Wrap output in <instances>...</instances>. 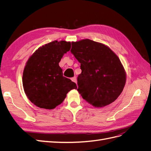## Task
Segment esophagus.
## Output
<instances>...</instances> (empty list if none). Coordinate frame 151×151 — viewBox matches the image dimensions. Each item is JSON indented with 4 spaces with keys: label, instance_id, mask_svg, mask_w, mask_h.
Masks as SVG:
<instances>
[{
    "label": "esophagus",
    "instance_id": "1",
    "mask_svg": "<svg viewBox=\"0 0 151 151\" xmlns=\"http://www.w3.org/2000/svg\"><path fill=\"white\" fill-rule=\"evenodd\" d=\"M71 80H72L73 82H74L75 83H77V79H76V77H72V78L71 79Z\"/></svg>",
    "mask_w": 151,
    "mask_h": 151
}]
</instances>
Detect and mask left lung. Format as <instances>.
<instances>
[{"instance_id": "left-lung-1", "label": "left lung", "mask_w": 151, "mask_h": 151, "mask_svg": "<svg viewBox=\"0 0 151 151\" xmlns=\"http://www.w3.org/2000/svg\"><path fill=\"white\" fill-rule=\"evenodd\" d=\"M71 53L81 63L77 91L83 98L96 108L115 101L126 83V72L116 55L89 39L72 42Z\"/></svg>"}]
</instances>
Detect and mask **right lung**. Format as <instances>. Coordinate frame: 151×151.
Returning <instances> with one entry per match:
<instances>
[{
	"mask_svg": "<svg viewBox=\"0 0 151 151\" xmlns=\"http://www.w3.org/2000/svg\"><path fill=\"white\" fill-rule=\"evenodd\" d=\"M70 42L55 40L39 47L26 63L22 86L30 101L40 108L52 109L60 104L76 84L63 76L59 66L70 50Z\"/></svg>",
	"mask_w": 151,
	"mask_h": 151,
	"instance_id": "obj_1",
	"label": "right lung"
}]
</instances>
